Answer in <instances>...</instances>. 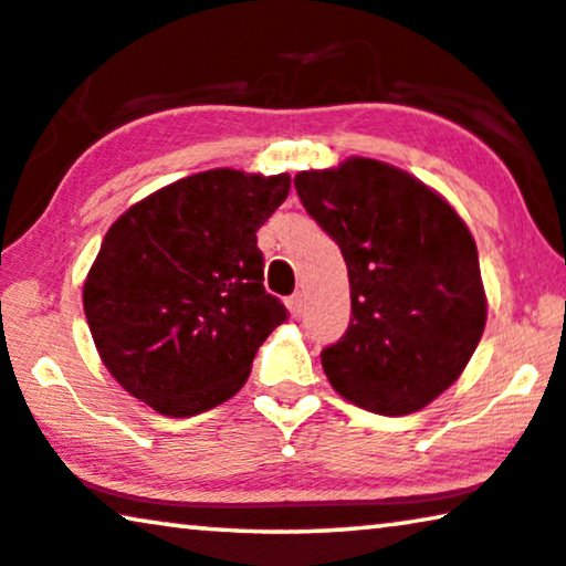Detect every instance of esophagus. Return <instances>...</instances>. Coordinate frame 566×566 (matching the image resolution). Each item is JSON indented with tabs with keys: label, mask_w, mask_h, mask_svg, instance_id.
I'll return each mask as SVG.
<instances>
[{
	"label": "esophagus",
	"mask_w": 566,
	"mask_h": 566,
	"mask_svg": "<svg viewBox=\"0 0 566 566\" xmlns=\"http://www.w3.org/2000/svg\"><path fill=\"white\" fill-rule=\"evenodd\" d=\"M286 310H290L292 317H302V310H305V300H302L300 292H294L292 297H286Z\"/></svg>",
	"instance_id": "34e87169"
}]
</instances>
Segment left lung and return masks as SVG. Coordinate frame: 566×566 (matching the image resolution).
<instances>
[{
  "label": "left lung",
  "mask_w": 566,
  "mask_h": 566,
  "mask_svg": "<svg viewBox=\"0 0 566 566\" xmlns=\"http://www.w3.org/2000/svg\"><path fill=\"white\" fill-rule=\"evenodd\" d=\"M294 189L348 266L352 323L321 354L333 389L379 416L426 408L464 371L488 321L464 220L423 181L374 158L300 171Z\"/></svg>",
  "instance_id": "left-lung-1"
}]
</instances>
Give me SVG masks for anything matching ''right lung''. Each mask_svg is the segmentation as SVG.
Listing matches in <instances>:
<instances>
[{
    "mask_svg": "<svg viewBox=\"0 0 566 566\" xmlns=\"http://www.w3.org/2000/svg\"><path fill=\"white\" fill-rule=\"evenodd\" d=\"M290 177L212 169L133 205L107 230L84 282V315L109 374L161 416L189 418L245 385L286 321L264 290L256 230Z\"/></svg>",
    "mask_w": 566,
    "mask_h": 566,
    "instance_id": "1",
    "label": "right lung"
}]
</instances>
